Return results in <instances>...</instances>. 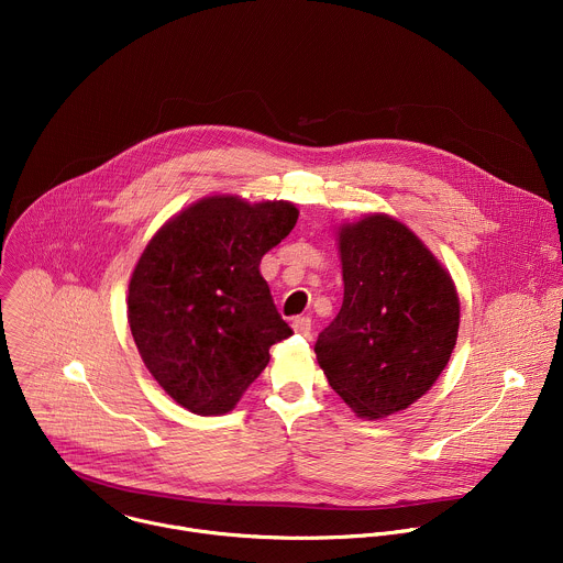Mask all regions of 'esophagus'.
<instances>
[{"mask_svg": "<svg viewBox=\"0 0 563 563\" xmlns=\"http://www.w3.org/2000/svg\"><path fill=\"white\" fill-rule=\"evenodd\" d=\"M292 330L303 334V336H310L312 334V319L310 317H297L292 319Z\"/></svg>", "mask_w": 563, "mask_h": 563, "instance_id": "34e87169", "label": "esophagus"}]
</instances>
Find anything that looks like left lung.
<instances>
[{"mask_svg":"<svg viewBox=\"0 0 563 563\" xmlns=\"http://www.w3.org/2000/svg\"><path fill=\"white\" fill-rule=\"evenodd\" d=\"M343 306L319 332L330 387L361 416L409 407L453 352L460 303L451 277L400 222L369 216L339 233Z\"/></svg>","mask_w":563,"mask_h":563,"instance_id":"obj_1","label":"left lung"}]
</instances>
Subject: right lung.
<instances>
[{"instance_id":"right-lung-1","label":"right lung","mask_w":563,"mask_h":563,"mask_svg":"<svg viewBox=\"0 0 563 563\" xmlns=\"http://www.w3.org/2000/svg\"><path fill=\"white\" fill-rule=\"evenodd\" d=\"M290 202L207 198L141 255L128 297L136 347L161 387L200 416L227 413L292 334L260 273L295 227Z\"/></svg>"}]
</instances>
